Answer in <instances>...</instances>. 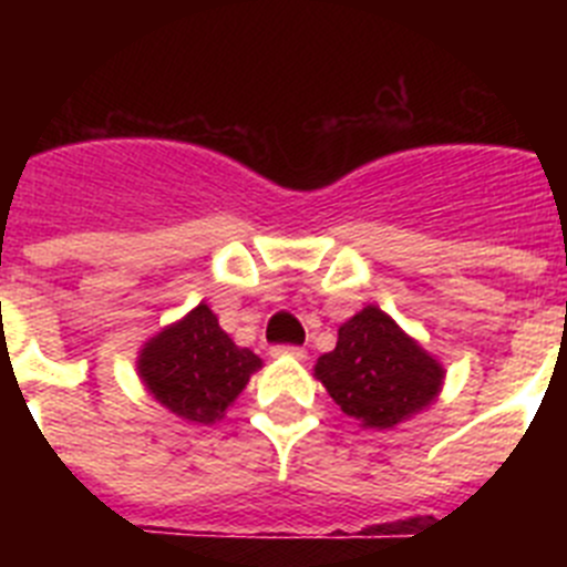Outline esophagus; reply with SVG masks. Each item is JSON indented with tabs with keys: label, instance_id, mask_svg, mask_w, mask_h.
<instances>
[{
	"label": "esophagus",
	"instance_id": "obj_1",
	"mask_svg": "<svg viewBox=\"0 0 567 567\" xmlns=\"http://www.w3.org/2000/svg\"><path fill=\"white\" fill-rule=\"evenodd\" d=\"M272 354H289V358L303 360L307 358V349H300V346H272Z\"/></svg>",
	"mask_w": 567,
	"mask_h": 567
}]
</instances>
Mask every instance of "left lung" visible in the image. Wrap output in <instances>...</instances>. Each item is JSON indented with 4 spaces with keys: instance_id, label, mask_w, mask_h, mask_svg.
<instances>
[{
    "instance_id": "left-lung-1",
    "label": "left lung",
    "mask_w": 567,
    "mask_h": 567,
    "mask_svg": "<svg viewBox=\"0 0 567 567\" xmlns=\"http://www.w3.org/2000/svg\"><path fill=\"white\" fill-rule=\"evenodd\" d=\"M315 378L340 412L380 432L423 412L443 389L445 369L383 309L365 307L338 329V346L320 354Z\"/></svg>"
}]
</instances>
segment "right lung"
I'll use <instances>...</instances> for the list:
<instances>
[{
    "instance_id": "right-lung-1",
    "label": "right lung",
    "mask_w": 567,
    "mask_h": 567,
    "mask_svg": "<svg viewBox=\"0 0 567 567\" xmlns=\"http://www.w3.org/2000/svg\"><path fill=\"white\" fill-rule=\"evenodd\" d=\"M258 369V354L235 346L207 303L162 329L138 352V378L147 392L187 423L221 420Z\"/></svg>"
}]
</instances>
